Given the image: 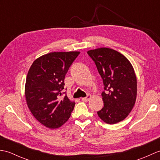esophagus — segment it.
<instances>
[{"mask_svg":"<svg viewBox=\"0 0 160 160\" xmlns=\"http://www.w3.org/2000/svg\"><path fill=\"white\" fill-rule=\"evenodd\" d=\"M91 98V95H88V96L85 98H82V100L84 101V102H88L89 100H90V99Z\"/></svg>","mask_w":160,"mask_h":160,"instance_id":"obj_1","label":"esophagus"}]
</instances>
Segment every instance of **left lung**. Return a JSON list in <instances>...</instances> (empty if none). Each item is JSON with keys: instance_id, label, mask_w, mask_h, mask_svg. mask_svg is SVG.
<instances>
[{"instance_id": "8db88e82", "label": "left lung", "mask_w": 160, "mask_h": 160, "mask_svg": "<svg viewBox=\"0 0 160 160\" xmlns=\"http://www.w3.org/2000/svg\"><path fill=\"white\" fill-rule=\"evenodd\" d=\"M102 78L104 107L98 115L107 124H114L127 118L137 97V78L131 63L123 54L107 47L87 52Z\"/></svg>"}]
</instances>
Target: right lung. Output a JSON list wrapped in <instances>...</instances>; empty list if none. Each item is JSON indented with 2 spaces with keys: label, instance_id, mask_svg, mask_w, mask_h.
Returning <instances> with one entry per match:
<instances>
[{
  "label": "right lung",
  "instance_id": "1",
  "mask_svg": "<svg viewBox=\"0 0 160 160\" xmlns=\"http://www.w3.org/2000/svg\"><path fill=\"white\" fill-rule=\"evenodd\" d=\"M80 52H51L36 59L26 78L25 95L29 109L40 124L49 128L60 127L69 120L76 103L64 89V76Z\"/></svg>",
  "mask_w": 160,
  "mask_h": 160
}]
</instances>
